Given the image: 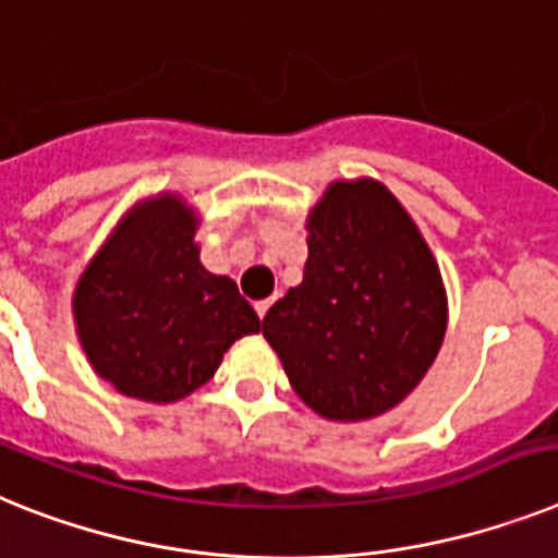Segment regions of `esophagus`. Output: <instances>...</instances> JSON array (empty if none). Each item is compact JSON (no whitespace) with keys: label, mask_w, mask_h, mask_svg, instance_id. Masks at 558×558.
<instances>
[{"label":"esophagus","mask_w":558,"mask_h":558,"mask_svg":"<svg viewBox=\"0 0 558 558\" xmlns=\"http://www.w3.org/2000/svg\"><path fill=\"white\" fill-rule=\"evenodd\" d=\"M275 301H278V294H271V298H266V301H257L255 303V312H257V317H260V320H264L266 312H269L271 303H275Z\"/></svg>","instance_id":"1"}]
</instances>
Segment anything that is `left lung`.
<instances>
[{"mask_svg": "<svg viewBox=\"0 0 558 558\" xmlns=\"http://www.w3.org/2000/svg\"><path fill=\"white\" fill-rule=\"evenodd\" d=\"M303 283L264 317L294 395L331 423L372 420L420 386L448 326L437 257L374 178L331 181L306 218Z\"/></svg>", "mask_w": 558, "mask_h": 558, "instance_id": "obj_1", "label": "left lung"}]
</instances>
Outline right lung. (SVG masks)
<instances>
[{"label":"right lung","mask_w":558,"mask_h":558,"mask_svg":"<svg viewBox=\"0 0 558 558\" xmlns=\"http://www.w3.org/2000/svg\"><path fill=\"white\" fill-rule=\"evenodd\" d=\"M198 223L181 195H153L121 218L78 278V343L119 395L184 400L218 372L229 345L260 331L235 280L201 264Z\"/></svg>","instance_id":"obj_1"}]
</instances>
